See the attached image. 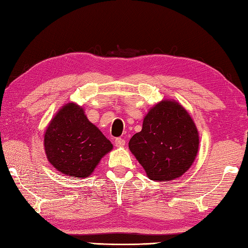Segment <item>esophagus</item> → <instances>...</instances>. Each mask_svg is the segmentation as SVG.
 Wrapping results in <instances>:
<instances>
[{
    "label": "esophagus",
    "mask_w": 248,
    "mask_h": 248,
    "mask_svg": "<svg viewBox=\"0 0 248 248\" xmlns=\"http://www.w3.org/2000/svg\"><path fill=\"white\" fill-rule=\"evenodd\" d=\"M115 145L117 147H123V146L125 145V140L124 139H121V138L115 139Z\"/></svg>",
    "instance_id": "34e87169"
}]
</instances>
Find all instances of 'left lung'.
<instances>
[{"mask_svg":"<svg viewBox=\"0 0 248 248\" xmlns=\"http://www.w3.org/2000/svg\"><path fill=\"white\" fill-rule=\"evenodd\" d=\"M198 146L199 136L191 116L180 104L168 100L149 110L143 129L129 141L131 152L155 181L182 176L193 164Z\"/></svg>","mask_w":248,"mask_h":248,"instance_id":"obj_1","label":"left lung"}]
</instances>
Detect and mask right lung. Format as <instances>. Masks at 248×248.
<instances>
[{
    "mask_svg": "<svg viewBox=\"0 0 248 248\" xmlns=\"http://www.w3.org/2000/svg\"><path fill=\"white\" fill-rule=\"evenodd\" d=\"M112 148L110 141L75 103H68L60 109L45 134L49 162L70 177H88Z\"/></svg>",
    "mask_w": 248,
    "mask_h": 248,
    "instance_id": "obj_1",
    "label": "right lung"
}]
</instances>
